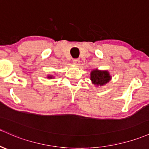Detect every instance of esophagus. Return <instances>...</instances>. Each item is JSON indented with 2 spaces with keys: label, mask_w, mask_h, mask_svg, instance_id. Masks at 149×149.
Here are the masks:
<instances>
[{
  "label": "esophagus",
  "mask_w": 149,
  "mask_h": 149,
  "mask_svg": "<svg viewBox=\"0 0 149 149\" xmlns=\"http://www.w3.org/2000/svg\"><path fill=\"white\" fill-rule=\"evenodd\" d=\"M73 63L76 65H79L80 63V60L79 59H74L73 60Z\"/></svg>",
  "instance_id": "1"
}]
</instances>
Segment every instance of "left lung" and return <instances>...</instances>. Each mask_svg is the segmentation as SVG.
I'll return each mask as SVG.
<instances>
[{
	"mask_svg": "<svg viewBox=\"0 0 149 149\" xmlns=\"http://www.w3.org/2000/svg\"><path fill=\"white\" fill-rule=\"evenodd\" d=\"M111 79V76L107 71L94 70L91 72V80L96 85H103L108 82Z\"/></svg>",
	"mask_w": 149,
	"mask_h": 149,
	"instance_id": "1",
	"label": "left lung"
}]
</instances>
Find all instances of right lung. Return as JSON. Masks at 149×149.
<instances>
[{
  "label": "right lung",
  "mask_w": 149,
  "mask_h": 149,
  "mask_svg": "<svg viewBox=\"0 0 149 149\" xmlns=\"http://www.w3.org/2000/svg\"><path fill=\"white\" fill-rule=\"evenodd\" d=\"M52 76H49V78H52Z\"/></svg>",
  "instance_id": "1"
}]
</instances>
